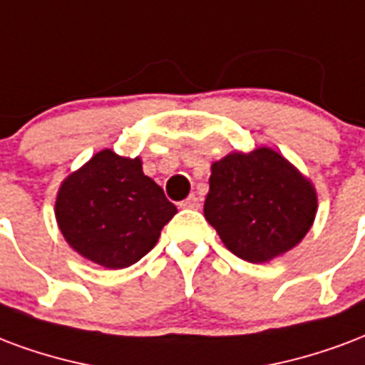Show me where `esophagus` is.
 Instances as JSON below:
<instances>
[{"label":"esophagus","mask_w":365,"mask_h":365,"mask_svg":"<svg viewBox=\"0 0 365 365\" xmlns=\"http://www.w3.org/2000/svg\"><path fill=\"white\" fill-rule=\"evenodd\" d=\"M199 197L197 195H190L185 201H182L183 209H199Z\"/></svg>","instance_id":"esophagus-1"}]
</instances>
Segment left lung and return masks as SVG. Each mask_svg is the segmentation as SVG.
Returning a JSON list of instances; mask_svg holds the SVG:
<instances>
[{
	"instance_id": "obj_1",
	"label": "left lung",
	"mask_w": 365,
	"mask_h": 365,
	"mask_svg": "<svg viewBox=\"0 0 365 365\" xmlns=\"http://www.w3.org/2000/svg\"><path fill=\"white\" fill-rule=\"evenodd\" d=\"M209 185L205 218L222 244L250 263H267L296 247L315 220L312 180L269 147L212 162Z\"/></svg>"
}]
</instances>
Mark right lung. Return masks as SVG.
I'll list each match as a JSON object with an SVG mask.
<instances>
[{"instance_id": "add662e5", "label": "right lung", "mask_w": 365, "mask_h": 365, "mask_svg": "<svg viewBox=\"0 0 365 365\" xmlns=\"http://www.w3.org/2000/svg\"><path fill=\"white\" fill-rule=\"evenodd\" d=\"M178 209L141 158L104 148L61 182L56 220L79 255L106 269H125L145 257Z\"/></svg>"}]
</instances>
